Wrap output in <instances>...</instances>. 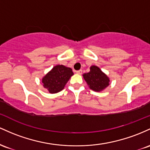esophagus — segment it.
Segmentation results:
<instances>
[{
  "instance_id": "obj_1",
  "label": "esophagus",
  "mask_w": 150,
  "mask_h": 150,
  "mask_svg": "<svg viewBox=\"0 0 150 150\" xmlns=\"http://www.w3.org/2000/svg\"><path fill=\"white\" fill-rule=\"evenodd\" d=\"M76 73L78 74H82V70L80 69V70L76 71Z\"/></svg>"
}]
</instances>
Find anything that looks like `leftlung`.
Listing matches in <instances>:
<instances>
[{"instance_id":"left-lung-1","label":"left lung","mask_w":150,"mask_h":150,"mask_svg":"<svg viewBox=\"0 0 150 150\" xmlns=\"http://www.w3.org/2000/svg\"><path fill=\"white\" fill-rule=\"evenodd\" d=\"M83 78L91 89L95 91H100L109 85L108 77L98 67L92 66L88 73L84 74Z\"/></svg>"}]
</instances>
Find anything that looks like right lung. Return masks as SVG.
Instances as JSON below:
<instances>
[{
    "mask_svg": "<svg viewBox=\"0 0 150 150\" xmlns=\"http://www.w3.org/2000/svg\"><path fill=\"white\" fill-rule=\"evenodd\" d=\"M74 74L72 69L63 65H57L42 79L44 87L51 93L61 91L70 77Z\"/></svg>",
    "mask_w": 150,
    "mask_h": 150,
    "instance_id": "add662e5",
    "label": "right lung"
}]
</instances>
